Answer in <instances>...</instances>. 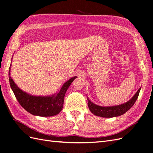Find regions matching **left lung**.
Here are the masks:
<instances>
[{"label":"left lung","mask_w":153,"mask_h":153,"mask_svg":"<svg viewBox=\"0 0 153 153\" xmlns=\"http://www.w3.org/2000/svg\"><path fill=\"white\" fill-rule=\"evenodd\" d=\"M140 88H139V90L137 91L135 95L132 97L131 99L127 102L123 104L117 105V106H112V107H102L95 105V103H92L88 98L87 97L88 100V107L90 110V111L98 116H100L103 117H116L123 114L128 111L130 108L134 105L135 102H136L137 99L138 98L139 95V92L140 90Z\"/></svg>","instance_id":"1"}]
</instances>
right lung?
<instances>
[{
	"mask_svg": "<svg viewBox=\"0 0 153 153\" xmlns=\"http://www.w3.org/2000/svg\"><path fill=\"white\" fill-rule=\"evenodd\" d=\"M10 70L11 67H9V84L19 104L30 114L42 117L55 116L62 111L65 93L71 84L77 77H73L64 83L56 95L51 97H36L27 94L19 89L10 76Z\"/></svg>",
	"mask_w": 153,
	"mask_h": 153,
	"instance_id": "1",
	"label": "right lung"
}]
</instances>
